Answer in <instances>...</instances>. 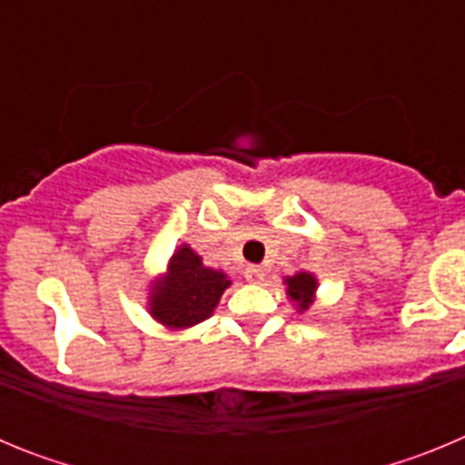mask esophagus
Here are the masks:
<instances>
[{"label":"esophagus","mask_w":465,"mask_h":465,"mask_svg":"<svg viewBox=\"0 0 465 465\" xmlns=\"http://www.w3.org/2000/svg\"><path fill=\"white\" fill-rule=\"evenodd\" d=\"M244 277L249 279V282L258 283V282H261L262 277H265V270H262L261 265H246V270H244Z\"/></svg>","instance_id":"esophagus-1"}]
</instances>
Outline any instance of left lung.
<instances>
[{
	"instance_id": "1",
	"label": "left lung",
	"mask_w": 465,
	"mask_h": 465,
	"mask_svg": "<svg viewBox=\"0 0 465 465\" xmlns=\"http://www.w3.org/2000/svg\"><path fill=\"white\" fill-rule=\"evenodd\" d=\"M286 295L293 300L295 305H298L300 312H305L307 307L312 305V300H314V291H316V279L312 277L310 272H298L293 277L286 279Z\"/></svg>"
}]
</instances>
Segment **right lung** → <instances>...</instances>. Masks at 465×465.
I'll return each instance as SVG.
<instances>
[{
	"mask_svg": "<svg viewBox=\"0 0 465 465\" xmlns=\"http://www.w3.org/2000/svg\"><path fill=\"white\" fill-rule=\"evenodd\" d=\"M228 286L223 272L204 268L203 258L183 244L170 258L165 277L151 289V316L170 328L195 326L212 316Z\"/></svg>",
	"mask_w": 465,
	"mask_h": 465,
	"instance_id": "add662e5",
	"label": "right lung"
}]
</instances>
